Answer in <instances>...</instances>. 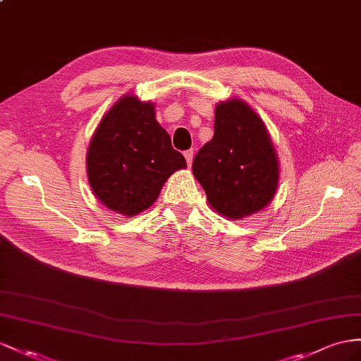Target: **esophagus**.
Instances as JSON below:
<instances>
[{
	"label": "esophagus",
	"mask_w": 361,
	"mask_h": 361,
	"mask_svg": "<svg viewBox=\"0 0 361 361\" xmlns=\"http://www.w3.org/2000/svg\"><path fill=\"white\" fill-rule=\"evenodd\" d=\"M184 159H186L188 166H190V164H192V160H193V151H192V149H189V151L184 152Z\"/></svg>",
	"instance_id": "1"
}]
</instances>
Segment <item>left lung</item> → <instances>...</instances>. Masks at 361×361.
I'll return each mask as SVG.
<instances>
[{"instance_id": "1", "label": "left lung", "mask_w": 361, "mask_h": 361, "mask_svg": "<svg viewBox=\"0 0 361 361\" xmlns=\"http://www.w3.org/2000/svg\"><path fill=\"white\" fill-rule=\"evenodd\" d=\"M210 207L227 219L265 209L279 186V159L259 114L241 99L219 102L215 134L192 163Z\"/></svg>"}]
</instances>
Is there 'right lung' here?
Masks as SVG:
<instances>
[{
	"instance_id": "obj_1",
	"label": "right lung",
	"mask_w": 361,
	"mask_h": 361,
	"mask_svg": "<svg viewBox=\"0 0 361 361\" xmlns=\"http://www.w3.org/2000/svg\"><path fill=\"white\" fill-rule=\"evenodd\" d=\"M186 168L171 137L157 122L155 105L125 94L102 117L87 152L94 197L126 218L149 209L173 172Z\"/></svg>"
}]
</instances>
